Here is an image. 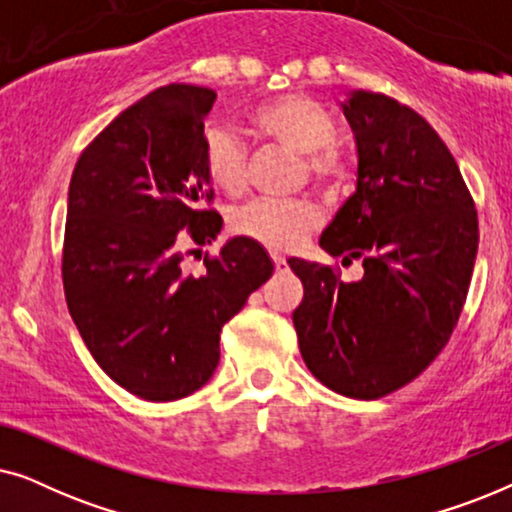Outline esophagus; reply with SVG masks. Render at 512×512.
Segmentation results:
<instances>
[{
    "label": "esophagus",
    "instance_id": "esophagus-1",
    "mask_svg": "<svg viewBox=\"0 0 512 512\" xmlns=\"http://www.w3.org/2000/svg\"><path fill=\"white\" fill-rule=\"evenodd\" d=\"M272 263H275V270L277 272H284L286 270V261L279 254H272Z\"/></svg>",
    "mask_w": 512,
    "mask_h": 512
}]
</instances>
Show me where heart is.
<instances>
[{"label":"heart","instance_id":"heart-1","mask_svg":"<svg viewBox=\"0 0 512 512\" xmlns=\"http://www.w3.org/2000/svg\"><path fill=\"white\" fill-rule=\"evenodd\" d=\"M254 132L284 149L305 156V174L312 184L338 191L349 181V165L335 149L338 125L324 104L312 97L289 93L272 97L251 111ZM205 172L216 188L240 193L247 186L244 146L233 130L212 125L202 142ZM321 223L319 207L310 200H256L233 216V230L272 251L296 249Z\"/></svg>","mask_w":512,"mask_h":512}]
</instances>
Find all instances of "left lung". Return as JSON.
Listing matches in <instances>:
<instances>
[{
	"label": "left lung",
	"instance_id": "obj_1",
	"mask_svg": "<svg viewBox=\"0 0 512 512\" xmlns=\"http://www.w3.org/2000/svg\"><path fill=\"white\" fill-rule=\"evenodd\" d=\"M340 107L359 153L356 193L319 244L342 263L361 258L363 277L342 282L331 265L289 258L305 291L293 326L321 384L375 401L415 380L450 340L478 254V212L417 111L370 90Z\"/></svg>",
	"mask_w": 512,
	"mask_h": 512
}]
</instances>
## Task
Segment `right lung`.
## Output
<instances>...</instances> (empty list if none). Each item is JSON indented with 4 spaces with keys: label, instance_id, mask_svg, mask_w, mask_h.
I'll list each match as a JSON object with an SVG mask.
<instances>
[{
    "label": "right lung",
    "instance_id": "1",
    "mask_svg": "<svg viewBox=\"0 0 512 512\" xmlns=\"http://www.w3.org/2000/svg\"><path fill=\"white\" fill-rule=\"evenodd\" d=\"M216 93L170 83L118 114L69 181L62 284L83 342L116 384L144 401H177L209 382L219 335L272 277L261 244L233 237L205 272L184 247L212 244L223 219L202 160Z\"/></svg>",
    "mask_w": 512,
    "mask_h": 512
}]
</instances>
